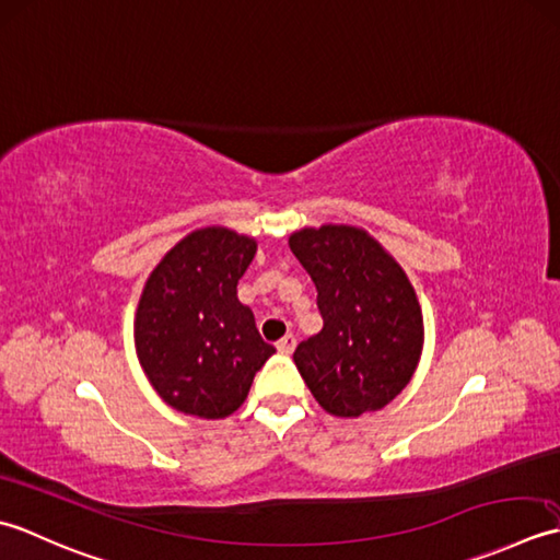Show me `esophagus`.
<instances>
[{
  "label": "esophagus",
  "mask_w": 560,
  "mask_h": 560,
  "mask_svg": "<svg viewBox=\"0 0 560 560\" xmlns=\"http://www.w3.org/2000/svg\"><path fill=\"white\" fill-rule=\"evenodd\" d=\"M294 346H296V338L292 334H288L282 340H278L276 348H278V352H282V355H292Z\"/></svg>",
  "instance_id": "34e87169"
}]
</instances>
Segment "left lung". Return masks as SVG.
<instances>
[{
	"mask_svg": "<svg viewBox=\"0 0 560 560\" xmlns=\"http://www.w3.org/2000/svg\"><path fill=\"white\" fill-rule=\"evenodd\" d=\"M290 248L316 284L324 328L294 364L324 410L358 418L404 392L423 352V312L404 268L358 226L294 232Z\"/></svg>",
	"mask_w": 560,
	"mask_h": 560,
	"instance_id": "1",
	"label": "left lung"
}]
</instances>
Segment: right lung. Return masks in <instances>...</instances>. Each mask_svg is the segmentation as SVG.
<instances>
[{
  "mask_svg": "<svg viewBox=\"0 0 560 560\" xmlns=\"http://www.w3.org/2000/svg\"><path fill=\"white\" fill-rule=\"evenodd\" d=\"M254 256L250 236L205 226L180 238L144 284L135 314L137 358L154 392L180 413L232 416L276 352L236 296Z\"/></svg>",
  "mask_w": 560,
  "mask_h": 560,
  "instance_id": "right-lung-1",
  "label": "right lung"
}]
</instances>
